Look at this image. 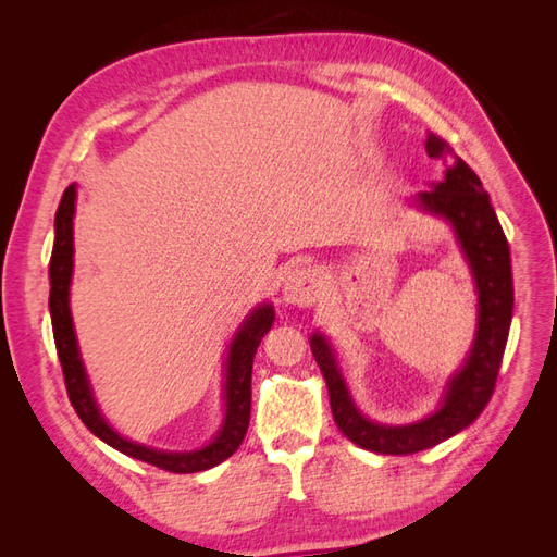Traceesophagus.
Instances as JSON below:
<instances>
[{
    "mask_svg": "<svg viewBox=\"0 0 557 557\" xmlns=\"http://www.w3.org/2000/svg\"><path fill=\"white\" fill-rule=\"evenodd\" d=\"M320 288H323V283H320V274L315 269L307 264H297L283 281V299L288 301V305L311 307L320 295Z\"/></svg>",
    "mask_w": 557,
    "mask_h": 557,
    "instance_id": "esophagus-1",
    "label": "esophagus"
}]
</instances>
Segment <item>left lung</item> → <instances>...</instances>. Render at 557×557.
I'll return each instance as SVG.
<instances>
[{
  "mask_svg": "<svg viewBox=\"0 0 557 557\" xmlns=\"http://www.w3.org/2000/svg\"><path fill=\"white\" fill-rule=\"evenodd\" d=\"M425 150L430 158L446 160L448 170L444 181L430 183V190L418 193L411 205L450 225L479 297L474 342L460 369H455L448 379L436 409L407 425H385L367 418L350 397L327 336L323 332L309 336L311 352L327 383L334 423L352 444L383 455H409L432 448L474 423L493 397L513 315L509 242L481 178L436 134H428Z\"/></svg>",
  "mask_w": 557,
  "mask_h": 557,
  "instance_id": "8db88e82",
  "label": "left lung"
}]
</instances>
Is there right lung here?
<instances>
[{"instance_id": "add662e5", "label": "right lung", "mask_w": 557, "mask_h": 557, "mask_svg": "<svg viewBox=\"0 0 557 557\" xmlns=\"http://www.w3.org/2000/svg\"><path fill=\"white\" fill-rule=\"evenodd\" d=\"M74 213H76V183L64 190L60 207L55 213V244L53 256H50L48 278H50V297L48 309L50 320H53V336L58 358L62 364V374L66 383V395L78 418L83 420L95 436L104 444L113 446L134 460L156 465L164 471L174 474H195L227 460L230 455L239 448L244 442L248 420H250V374H252V358L262 342V336L274 325V307L269 301H262L252 309L239 330L234 332L227 346L225 358V381H223V423L213 434V440L195 450H160L153 446H144L132 440H125L117 434L92 395V385L86 372V364L81 360V350L76 342L74 318L70 309V285L74 276Z\"/></svg>"}]
</instances>
